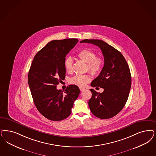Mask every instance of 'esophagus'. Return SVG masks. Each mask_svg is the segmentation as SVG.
Wrapping results in <instances>:
<instances>
[{"instance_id": "obj_1", "label": "esophagus", "mask_w": 156, "mask_h": 156, "mask_svg": "<svg viewBox=\"0 0 156 156\" xmlns=\"http://www.w3.org/2000/svg\"><path fill=\"white\" fill-rule=\"evenodd\" d=\"M80 89L81 91H83V90H84L85 89L83 88V87H80Z\"/></svg>"}]
</instances>
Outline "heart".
<instances>
[{"mask_svg": "<svg viewBox=\"0 0 156 156\" xmlns=\"http://www.w3.org/2000/svg\"><path fill=\"white\" fill-rule=\"evenodd\" d=\"M96 54L88 49L81 50L78 54V57L82 61L87 63L86 69L89 70L93 75L99 74L104 67V60L99 56H96ZM73 60L71 57L67 58L65 61V67L66 71L70 73L73 70ZM91 77L89 74L83 75H76L72 77L70 80V83L76 86L83 87L91 81Z\"/></svg>", "mask_w": 156, "mask_h": 156, "instance_id": "1", "label": "heart"}]
</instances>
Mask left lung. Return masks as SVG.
Listing matches in <instances>:
<instances>
[{
	"instance_id": "obj_1",
	"label": "left lung",
	"mask_w": 156,
	"mask_h": 156,
	"mask_svg": "<svg viewBox=\"0 0 156 156\" xmlns=\"http://www.w3.org/2000/svg\"><path fill=\"white\" fill-rule=\"evenodd\" d=\"M80 43L94 44L102 51L104 66L91 86L103 88L104 91L98 93L90 89L92 95L88 104L91 113L97 118H111L122 110L129 97L131 86L129 65L122 54L102 40L85 39Z\"/></svg>"
}]
</instances>
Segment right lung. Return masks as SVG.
Here are the masks:
<instances>
[{
  "label": "right lung",
  "mask_w": 156,
  "mask_h": 156,
  "mask_svg": "<svg viewBox=\"0 0 156 156\" xmlns=\"http://www.w3.org/2000/svg\"><path fill=\"white\" fill-rule=\"evenodd\" d=\"M78 40L67 38L49 42L33 60L28 74V84L33 101L40 113L52 121L67 118L80 90L70 85L62 91L56 86L65 80L66 56Z\"/></svg>",
  "instance_id": "right-lung-1"
}]
</instances>
